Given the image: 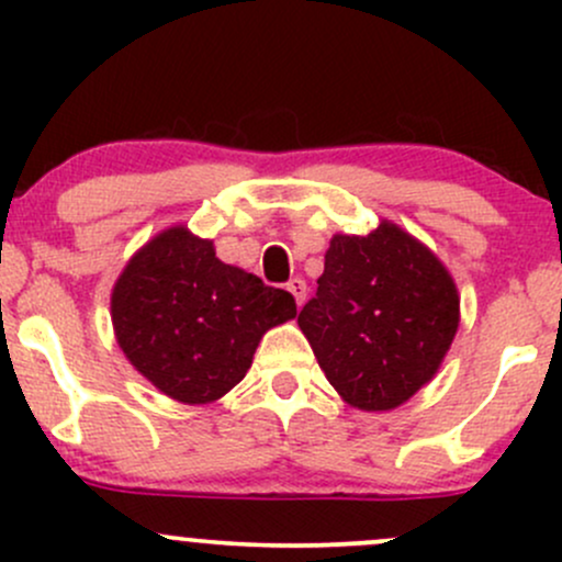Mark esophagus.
<instances>
[{
	"mask_svg": "<svg viewBox=\"0 0 562 562\" xmlns=\"http://www.w3.org/2000/svg\"><path fill=\"white\" fill-rule=\"evenodd\" d=\"M288 290L293 293V299L299 306H303V301H306V282L301 280V277H293V280L288 282Z\"/></svg>",
	"mask_w": 562,
	"mask_h": 562,
	"instance_id": "34e87169",
	"label": "esophagus"
}]
</instances>
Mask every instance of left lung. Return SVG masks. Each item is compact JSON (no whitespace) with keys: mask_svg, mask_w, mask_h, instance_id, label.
<instances>
[{"mask_svg":"<svg viewBox=\"0 0 562 562\" xmlns=\"http://www.w3.org/2000/svg\"><path fill=\"white\" fill-rule=\"evenodd\" d=\"M460 325V295L436 254L391 222L335 235L299 327L340 398L396 409L436 375Z\"/></svg>","mask_w":562,"mask_h":562,"instance_id":"1","label":"left lung"}]
</instances>
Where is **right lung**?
<instances>
[{"label": "right lung", "mask_w": 562, "mask_h": 562, "mask_svg": "<svg viewBox=\"0 0 562 562\" xmlns=\"http://www.w3.org/2000/svg\"><path fill=\"white\" fill-rule=\"evenodd\" d=\"M111 317L139 375L177 402L211 404L245 378L263 333L295 317V299L218 261L214 243L179 224L128 259Z\"/></svg>", "instance_id": "obj_1"}]
</instances>
